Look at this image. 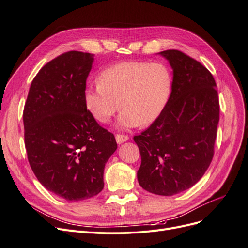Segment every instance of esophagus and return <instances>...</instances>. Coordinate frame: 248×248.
<instances>
[{
    "mask_svg": "<svg viewBox=\"0 0 248 248\" xmlns=\"http://www.w3.org/2000/svg\"><path fill=\"white\" fill-rule=\"evenodd\" d=\"M128 139H129L128 136H126V134H120V133L116 134V140L118 144H122V142L128 140Z\"/></svg>",
    "mask_w": 248,
    "mask_h": 248,
    "instance_id": "34e87169",
    "label": "esophagus"
}]
</instances>
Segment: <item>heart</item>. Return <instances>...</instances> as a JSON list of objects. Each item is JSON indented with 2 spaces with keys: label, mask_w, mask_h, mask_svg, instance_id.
Segmentation results:
<instances>
[{
  "label": "heart",
  "mask_w": 248,
  "mask_h": 248,
  "mask_svg": "<svg viewBox=\"0 0 248 248\" xmlns=\"http://www.w3.org/2000/svg\"><path fill=\"white\" fill-rule=\"evenodd\" d=\"M172 90L169 67L159 62H124L104 69L87 86L85 104L96 121L108 123L119 107L120 128L150 125L166 109Z\"/></svg>",
  "instance_id": "1"
}]
</instances>
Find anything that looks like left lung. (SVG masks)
Listing matches in <instances>:
<instances>
[{
    "instance_id": "8db88e82",
    "label": "left lung",
    "mask_w": 248,
    "mask_h": 248,
    "mask_svg": "<svg viewBox=\"0 0 248 248\" xmlns=\"http://www.w3.org/2000/svg\"><path fill=\"white\" fill-rule=\"evenodd\" d=\"M160 55L174 72L170 98L161 116L133 140L141 157L140 185L158 196H174L196 184L212 161L219 100L205 66L177 49Z\"/></svg>"
}]
</instances>
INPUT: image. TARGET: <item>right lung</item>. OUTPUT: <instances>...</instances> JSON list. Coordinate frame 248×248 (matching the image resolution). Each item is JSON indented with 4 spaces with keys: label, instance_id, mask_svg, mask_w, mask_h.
<instances>
[{
    "label": "right lung",
    "instance_id": "obj_1",
    "mask_svg": "<svg viewBox=\"0 0 248 248\" xmlns=\"http://www.w3.org/2000/svg\"><path fill=\"white\" fill-rule=\"evenodd\" d=\"M94 55L71 50L44 65L24 108L28 160L38 181L66 201L98 194L103 170L116 151L115 136L96 122L85 104Z\"/></svg>",
    "mask_w": 248,
    "mask_h": 248
}]
</instances>
